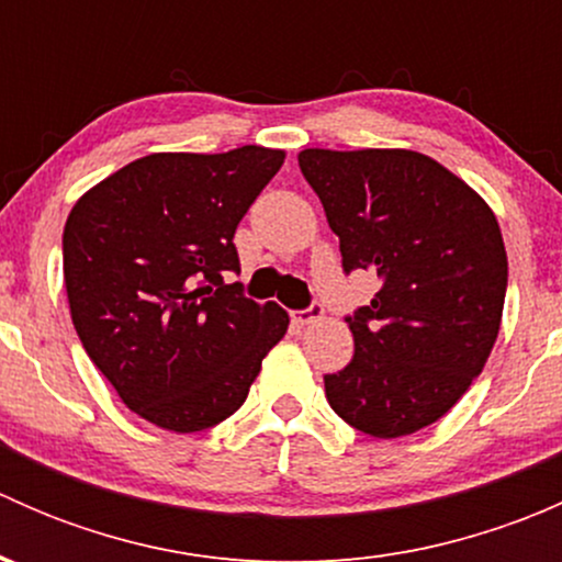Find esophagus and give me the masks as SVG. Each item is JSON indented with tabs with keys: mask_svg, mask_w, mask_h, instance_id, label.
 <instances>
[{
	"mask_svg": "<svg viewBox=\"0 0 562 562\" xmlns=\"http://www.w3.org/2000/svg\"><path fill=\"white\" fill-rule=\"evenodd\" d=\"M323 317V307L321 304H313V307L307 310H299V313H293V321L299 323V326H310V323H317Z\"/></svg>",
	"mask_w": 562,
	"mask_h": 562,
	"instance_id": "34e87169",
	"label": "esophagus"
}]
</instances>
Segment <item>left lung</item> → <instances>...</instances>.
<instances>
[{"label": "left lung", "mask_w": 562, "mask_h": 562, "mask_svg": "<svg viewBox=\"0 0 562 562\" xmlns=\"http://www.w3.org/2000/svg\"><path fill=\"white\" fill-rule=\"evenodd\" d=\"M299 168L339 236L345 271L381 280L348 317L356 353L323 378L342 422L402 438L457 405L503 321L508 258L490 203L411 149H304Z\"/></svg>", "instance_id": "1"}]
</instances>
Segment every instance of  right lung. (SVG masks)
<instances>
[{"label":"right lung","mask_w":562,"mask_h":562,"mask_svg":"<svg viewBox=\"0 0 562 562\" xmlns=\"http://www.w3.org/2000/svg\"><path fill=\"white\" fill-rule=\"evenodd\" d=\"M282 149L155 151L83 192L61 236L72 326L119 400L168 432L241 407L285 310L241 296L236 225Z\"/></svg>","instance_id":"right-lung-1"}]
</instances>
